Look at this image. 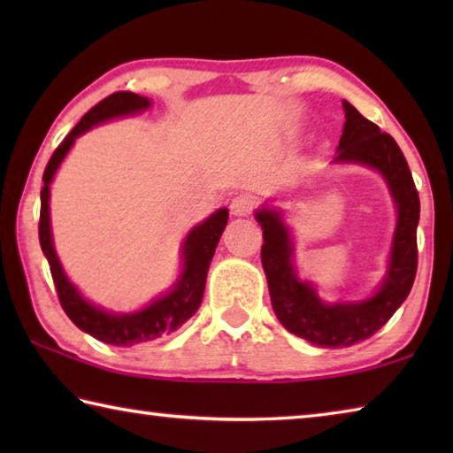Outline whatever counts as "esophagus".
<instances>
[{
	"instance_id": "1",
	"label": "esophagus",
	"mask_w": 453,
	"mask_h": 453,
	"mask_svg": "<svg viewBox=\"0 0 453 453\" xmlns=\"http://www.w3.org/2000/svg\"><path fill=\"white\" fill-rule=\"evenodd\" d=\"M256 208V197L251 194H240L232 199V203H229V211L234 213V216H250L251 211Z\"/></svg>"
}]
</instances>
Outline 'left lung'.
<instances>
[{
    "mask_svg": "<svg viewBox=\"0 0 453 453\" xmlns=\"http://www.w3.org/2000/svg\"><path fill=\"white\" fill-rule=\"evenodd\" d=\"M346 126L335 162H359L380 170L397 205V227L388 278L370 300L327 305L308 283L297 280L291 264V242L280 211L256 213L264 229L262 265L270 286L272 308L288 332L313 346L348 348L372 337L408 297L418 272L419 196L400 145L389 134L343 102Z\"/></svg>",
    "mask_w": 453,
    "mask_h": 453,
    "instance_id": "left-lung-1",
    "label": "left lung"
}]
</instances>
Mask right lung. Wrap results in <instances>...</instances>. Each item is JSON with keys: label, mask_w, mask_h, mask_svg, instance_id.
<instances>
[{"label": "right lung", "mask_w": 453, "mask_h": 453, "mask_svg": "<svg viewBox=\"0 0 453 453\" xmlns=\"http://www.w3.org/2000/svg\"><path fill=\"white\" fill-rule=\"evenodd\" d=\"M150 107V99L134 94V91H116V94L107 96L97 105L80 119L65 140L61 142L53 156L50 157L48 165L43 172V188H42V210H40V245L43 250L45 257H48L50 272L53 283H56V291L59 297V303L64 311L67 313L75 326L96 340L104 343H111V346H137V343L153 342L157 337L167 335L178 329L181 324L194 316L197 311L199 303H202L203 289H205V278H208V270L211 264V257L216 254L218 242L221 232L227 224V210H218L211 218H208L203 224H199L189 232L183 243V273L180 281L170 294L159 297L148 308L135 313H124V316H113V313H105L104 310H97L96 305L88 303L80 296V291L73 288V283L65 278L64 270H61L59 259L56 256L51 243V232H50V183L53 180L58 165L65 153L70 151L72 143L80 134L88 132L99 121L126 116V113H134Z\"/></svg>", "instance_id": "add662e5"}]
</instances>
